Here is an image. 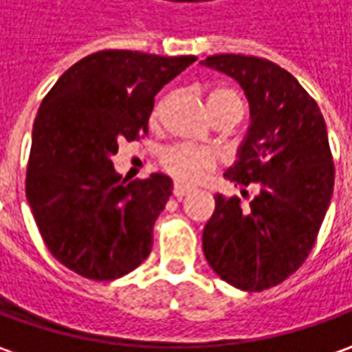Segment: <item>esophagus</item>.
<instances>
[{
  "label": "esophagus",
  "instance_id": "obj_1",
  "mask_svg": "<svg viewBox=\"0 0 352 352\" xmlns=\"http://www.w3.org/2000/svg\"><path fill=\"white\" fill-rule=\"evenodd\" d=\"M192 188L187 187V185H181V183H175L173 185V197H177V199H183L185 195H188Z\"/></svg>",
  "mask_w": 352,
  "mask_h": 352
}]
</instances>
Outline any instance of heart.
<instances>
[{
  "mask_svg": "<svg viewBox=\"0 0 352 352\" xmlns=\"http://www.w3.org/2000/svg\"><path fill=\"white\" fill-rule=\"evenodd\" d=\"M243 111L241 97L234 91L232 87H214L208 93V111L210 116L222 111ZM160 113V103L153 109V118ZM162 167L169 175L183 181V183H192L204 175L212 167V155L206 150H200L195 146H173L165 150L162 155Z\"/></svg>",
  "mask_w": 352,
  "mask_h": 352,
  "instance_id": "1",
  "label": "heart"
}]
</instances>
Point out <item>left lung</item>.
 <instances>
[{"instance_id":"1","label":"left lung","mask_w":352,"mask_h":352,"mask_svg":"<svg viewBox=\"0 0 352 352\" xmlns=\"http://www.w3.org/2000/svg\"><path fill=\"white\" fill-rule=\"evenodd\" d=\"M204 66L234 78L251 113L237 162L224 177L255 188L248 206L216 195L202 232L208 265L248 292L280 285L306 261L333 195L335 167L318 103L286 69L265 58L208 56Z\"/></svg>"}]
</instances>
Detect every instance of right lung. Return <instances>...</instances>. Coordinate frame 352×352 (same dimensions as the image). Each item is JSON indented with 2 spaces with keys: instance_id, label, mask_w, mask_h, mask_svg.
Returning <instances> with one entry per match:
<instances>
[{
  "instance_id": "1",
  "label": "right lung",
  "mask_w": 352,
  "mask_h": 352,
  "mask_svg": "<svg viewBox=\"0 0 352 352\" xmlns=\"http://www.w3.org/2000/svg\"><path fill=\"white\" fill-rule=\"evenodd\" d=\"M195 56L101 50L62 74L32 124L27 200L46 248L69 271L115 280L150 255L171 197L164 173L120 181L118 144L148 134L153 97Z\"/></svg>"
}]
</instances>
